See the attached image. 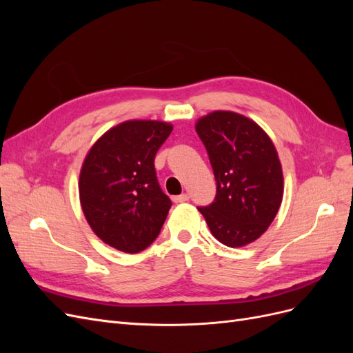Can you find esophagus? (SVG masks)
<instances>
[{"label": "esophagus", "instance_id": "34e87169", "mask_svg": "<svg viewBox=\"0 0 353 353\" xmlns=\"http://www.w3.org/2000/svg\"><path fill=\"white\" fill-rule=\"evenodd\" d=\"M188 199H190V196L184 193V194H179V196H175V197H174V201H175V203H184V201H187Z\"/></svg>", "mask_w": 353, "mask_h": 353}]
</instances>
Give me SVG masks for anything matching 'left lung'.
I'll return each mask as SVG.
<instances>
[{
  "label": "left lung",
  "mask_w": 353,
  "mask_h": 353,
  "mask_svg": "<svg viewBox=\"0 0 353 353\" xmlns=\"http://www.w3.org/2000/svg\"><path fill=\"white\" fill-rule=\"evenodd\" d=\"M196 131L216 179L215 201L199 212L219 243L243 248L268 230L281 206L284 179L279 153L258 123L236 112L203 116Z\"/></svg>",
  "instance_id": "8db88e82"
}]
</instances>
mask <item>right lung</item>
<instances>
[{
    "label": "right lung",
    "mask_w": 353,
    "mask_h": 353,
    "mask_svg": "<svg viewBox=\"0 0 353 353\" xmlns=\"http://www.w3.org/2000/svg\"><path fill=\"white\" fill-rule=\"evenodd\" d=\"M174 126L162 121H126L104 132L81 168L79 200L100 240L138 253L162 230L172 201L159 187L154 157Z\"/></svg>",
    "instance_id": "1"
}]
</instances>
